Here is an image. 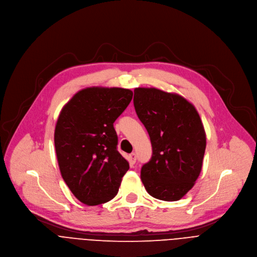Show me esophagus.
I'll use <instances>...</instances> for the list:
<instances>
[{
	"label": "esophagus",
	"instance_id": "34e87169",
	"mask_svg": "<svg viewBox=\"0 0 257 257\" xmlns=\"http://www.w3.org/2000/svg\"><path fill=\"white\" fill-rule=\"evenodd\" d=\"M128 160H129V163H130V164H134V163L136 162V155H135V153H131V154H130L129 157H128Z\"/></svg>",
	"mask_w": 257,
	"mask_h": 257
}]
</instances>
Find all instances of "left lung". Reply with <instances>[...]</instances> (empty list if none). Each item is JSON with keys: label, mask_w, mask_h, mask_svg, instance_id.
I'll return each mask as SVG.
<instances>
[{"label": "left lung", "mask_w": 257, "mask_h": 257, "mask_svg": "<svg viewBox=\"0 0 257 257\" xmlns=\"http://www.w3.org/2000/svg\"><path fill=\"white\" fill-rule=\"evenodd\" d=\"M133 103L153 150L141 172L146 190L157 199L179 200L201 172L207 139L200 116L184 97L155 88H136Z\"/></svg>", "instance_id": "left-lung-1"}]
</instances>
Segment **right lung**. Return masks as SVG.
Returning <instances> with one entry per match:
<instances>
[{"label":"right lung","instance_id":"right-lung-1","mask_svg":"<svg viewBox=\"0 0 257 257\" xmlns=\"http://www.w3.org/2000/svg\"><path fill=\"white\" fill-rule=\"evenodd\" d=\"M132 96L128 89L87 88L60 112L55 130L60 172L74 196L88 206L112 199L129 169L116 149L113 123Z\"/></svg>","mask_w":257,"mask_h":257}]
</instances>
